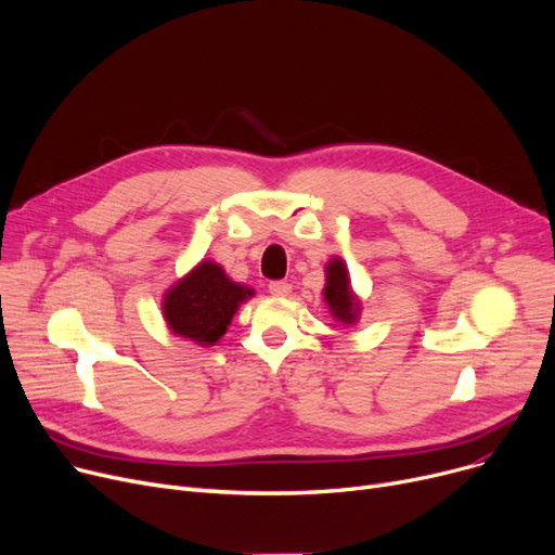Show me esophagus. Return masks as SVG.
Returning <instances> with one entry per match:
<instances>
[{
  "mask_svg": "<svg viewBox=\"0 0 555 555\" xmlns=\"http://www.w3.org/2000/svg\"><path fill=\"white\" fill-rule=\"evenodd\" d=\"M269 293L271 296H278V298H286L291 293V284L284 282V280H275L269 284Z\"/></svg>",
  "mask_w": 555,
  "mask_h": 555,
  "instance_id": "esophagus-1",
  "label": "esophagus"
}]
</instances>
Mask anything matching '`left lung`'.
<instances>
[{"instance_id": "1", "label": "left lung", "mask_w": 555, "mask_h": 555, "mask_svg": "<svg viewBox=\"0 0 555 555\" xmlns=\"http://www.w3.org/2000/svg\"><path fill=\"white\" fill-rule=\"evenodd\" d=\"M324 300H327L334 318L343 320V322H353L356 320V300L351 296L349 288V278H347V269L343 264V259H332L327 264V286H324Z\"/></svg>"}]
</instances>
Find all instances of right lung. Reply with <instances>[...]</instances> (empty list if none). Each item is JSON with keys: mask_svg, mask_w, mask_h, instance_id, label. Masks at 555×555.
<instances>
[{"mask_svg": "<svg viewBox=\"0 0 555 555\" xmlns=\"http://www.w3.org/2000/svg\"><path fill=\"white\" fill-rule=\"evenodd\" d=\"M250 296L253 291L228 280L221 267L202 262L168 291L163 313L175 334L199 345H215L225 334L240 302Z\"/></svg>", "mask_w": 555, "mask_h": 555, "instance_id": "add662e5", "label": "right lung"}]
</instances>
